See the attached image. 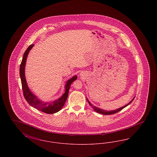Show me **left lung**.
Here are the masks:
<instances>
[{
  "label": "left lung",
  "instance_id": "1",
  "mask_svg": "<svg viewBox=\"0 0 157 157\" xmlns=\"http://www.w3.org/2000/svg\"><path fill=\"white\" fill-rule=\"evenodd\" d=\"M134 99H132L130 102H129L128 104L126 105H125V106H122V107H121V108H118V109H116V110L111 111H106L103 110V109H100V108H97V107H96V106H94L93 105L91 104L90 103V101H88V99H87V101H88V102L89 104H90V106H92V108H94V109L96 112H98V113H101V114H104V115H111V114L116 113H117V112L120 111L121 110H122V109H124L125 107L127 106L128 105L130 104L133 101Z\"/></svg>",
  "mask_w": 157,
  "mask_h": 157
}]
</instances>
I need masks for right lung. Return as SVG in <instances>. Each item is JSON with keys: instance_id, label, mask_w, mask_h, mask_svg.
I'll return each instance as SVG.
<instances>
[{"instance_id": "add662e5", "label": "right lung", "mask_w": 157, "mask_h": 157, "mask_svg": "<svg viewBox=\"0 0 157 157\" xmlns=\"http://www.w3.org/2000/svg\"><path fill=\"white\" fill-rule=\"evenodd\" d=\"M34 45H31L27 48L26 51L24 53L23 56L22 60L20 66V76L21 79V83L22 86L23 96L26 100V101L33 108L37 109L38 110L45 112L46 113H55L58 112L63 106L67 99L69 90L70 88L72 82L75 81L77 79V76H74L71 79L67 81L65 85V92L63 95L59 98L58 99L52 102H44L39 100L36 96L34 95L29 89L25 76V67L26 64V61L27 59L28 55L30 49L32 48Z\"/></svg>"}]
</instances>
